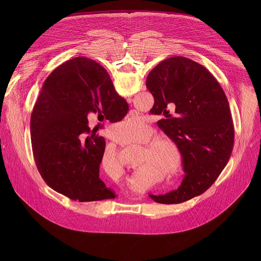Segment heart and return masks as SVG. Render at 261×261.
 I'll use <instances>...</instances> for the list:
<instances>
[{
  "mask_svg": "<svg viewBox=\"0 0 261 261\" xmlns=\"http://www.w3.org/2000/svg\"><path fill=\"white\" fill-rule=\"evenodd\" d=\"M140 123L127 119L124 121L122 127L129 129L133 126L139 125ZM153 131L150 128H144L138 138L135 139L137 143H143L141 150V162H144L136 172L143 171L147 168L153 166L154 169L158 170L160 168L161 172H165L169 175H177L182 167V154L178 145L169 137L163 135L153 136ZM151 139L150 140L149 138ZM109 157L106 155L102 156V164L106 162V164L110 167V169H117V162H115L114 166L109 163Z\"/></svg>",
  "mask_w": 261,
  "mask_h": 261,
  "instance_id": "1",
  "label": "heart"
}]
</instances>
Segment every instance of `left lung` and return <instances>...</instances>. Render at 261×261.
Wrapping results in <instances>:
<instances>
[{
	"mask_svg": "<svg viewBox=\"0 0 261 261\" xmlns=\"http://www.w3.org/2000/svg\"><path fill=\"white\" fill-rule=\"evenodd\" d=\"M158 126L180 148L185 177L179 187L154 201L174 204L205 192L229 161L234 128L224 91L202 65L185 57L159 63L146 77ZM175 106L173 115L167 107Z\"/></svg>",
	"mask_w": 261,
	"mask_h": 261,
	"instance_id": "8db88e82",
	"label": "left lung"
}]
</instances>
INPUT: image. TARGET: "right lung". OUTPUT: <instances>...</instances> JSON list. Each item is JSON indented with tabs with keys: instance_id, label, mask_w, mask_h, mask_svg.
<instances>
[{
	"instance_id": "right-lung-1",
	"label": "right lung",
	"mask_w": 261,
	"mask_h": 261,
	"mask_svg": "<svg viewBox=\"0 0 261 261\" xmlns=\"http://www.w3.org/2000/svg\"><path fill=\"white\" fill-rule=\"evenodd\" d=\"M128 111L109 74L94 60L77 57L56 68L31 116L33 155L44 181L80 202L115 198L99 177L105 139L90 129L88 117L102 113L114 123Z\"/></svg>"
}]
</instances>
